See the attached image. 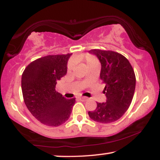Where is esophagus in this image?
Wrapping results in <instances>:
<instances>
[{"label":"esophagus","mask_w":160,"mask_h":160,"mask_svg":"<svg viewBox=\"0 0 160 160\" xmlns=\"http://www.w3.org/2000/svg\"><path fill=\"white\" fill-rule=\"evenodd\" d=\"M78 98L81 101H86L88 99L87 97H79Z\"/></svg>","instance_id":"34e87169"}]
</instances>
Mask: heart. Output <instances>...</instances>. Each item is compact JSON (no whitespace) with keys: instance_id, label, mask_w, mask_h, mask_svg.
<instances>
[{"instance_id":"1","label":"heart","mask_w":160,"mask_h":160,"mask_svg":"<svg viewBox=\"0 0 160 160\" xmlns=\"http://www.w3.org/2000/svg\"><path fill=\"white\" fill-rule=\"evenodd\" d=\"M74 62H83L86 65V67L89 68L90 66L95 65V64H98V60L95 58L94 56H92V55L89 54H85L83 56H80L78 57V58H74ZM73 68V65L71 62L68 63V71H71Z\"/></svg>"}]
</instances>
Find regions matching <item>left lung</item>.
<instances>
[{"label": "left lung", "instance_id": "1", "mask_svg": "<svg viewBox=\"0 0 160 160\" xmlns=\"http://www.w3.org/2000/svg\"><path fill=\"white\" fill-rule=\"evenodd\" d=\"M101 62L100 78L105 83L106 102L97 103L95 111H89V117L96 122L110 123L119 120L128 110L135 89V72L126 57L110 50L91 49Z\"/></svg>", "mask_w": 160, "mask_h": 160}]
</instances>
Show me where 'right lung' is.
<instances>
[{
  "mask_svg": "<svg viewBox=\"0 0 160 160\" xmlns=\"http://www.w3.org/2000/svg\"><path fill=\"white\" fill-rule=\"evenodd\" d=\"M71 54L47 56L27 66L22 75L24 102L41 123L58 126L69 119L75 98L66 99L56 91L57 81L67 74Z\"/></svg>",
  "mask_w": 160,
  "mask_h": 160,
  "instance_id": "right-lung-1",
  "label": "right lung"
}]
</instances>
